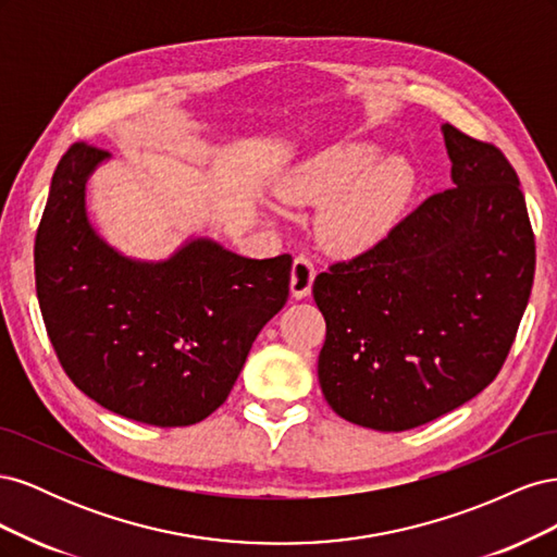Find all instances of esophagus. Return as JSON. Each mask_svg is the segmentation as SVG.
Returning <instances> with one entry per match:
<instances>
[{"instance_id": "34e87169", "label": "esophagus", "mask_w": 557, "mask_h": 557, "mask_svg": "<svg viewBox=\"0 0 557 557\" xmlns=\"http://www.w3.org/2000/svg\"><path fill=\"white\" fill-rule=\"evenodd\" d=\"M315 278V267L309 258L299 256L293 262V272H290V293L295 299H305L311 295V285Z\"/></svg>"}]
</instances>
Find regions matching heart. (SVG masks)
Listing matches in <instances>:
<instances>
[{
	"mask_svg": "<svg viewBox=\"0 0 557 557\" xmlns=\"http://www.w3.org/2000/svg\"><path fill=\"white\" fill-rule=\"evenodd\" d=\"M281 195L299 205H327L320 237L339 256L383 246L407 215L416 174L401 158H385L367 141L332 144L283 176Z\"/></svg>",
	"mask_w": 557,
	"mask_h": 557,
	"instance_id": "heart-1",
	"label": "heart"
}]
</instances>
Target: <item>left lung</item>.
Returning a JSON list of instances; mask_svg holds the SVG:
<instances>
[{
	"instance_id": "1",
	"label": "left lung",
	"mask_w": 557,
	"mask_h": 557,
	"mask_svg": "<svg viewBox=\"0 0 557 557\" xmlns=\"http://www.w3.org/2000/svg\"><path fill=\"white\" fill-rule=\"evenodd\" d=\"M453 188L383 246L313 281L318 381L334 413L379 432L440 418L491 385L534 281V234L509 160L442 125Z\"/></svg>"
}]
</instances>
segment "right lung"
<instances>
[{
  "instance_id": "obj_1",
  "label": "right lung",
  "mask_w": 557,
  "mask_h": 557,
  "mask_svg": "<svg viewBox=\"0 0 557 557\" xmlns=\"http://www.w3.org/2000/svg\"><path fill=\"white\" fill-rule=\"evenodd\" d=\"M111 156H62L35 242L37 297L62 369L104 409L185 428L227 399L260 330L285 305L290 256L250 260L218 242L172 258L123 256L92 227L86 183Z\"/></svg>"
}]
</instances>
